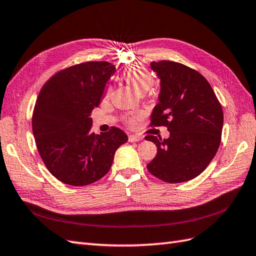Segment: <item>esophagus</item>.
Wrapping results in <instances>:
<instances>
[{"label": "esophagus", "instance_id": "esophagus-1", "mask_svg": "<svg viewBox=\"0 0 256 256\" xmlns=\"http://www.w3.org/2000/svg\"><path fill=\"white\" fill-rule=\"evenodd\" d=\"M142 138H140V136H136V135H130L128 136V142H138V140H142Z\"/></svg>", "mask_w": 256, "mask_h": 256}]
</instances>
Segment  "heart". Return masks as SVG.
I'll return each mask as SVG.
<instances>
[{
  "label": "heart",
  "mask_w": 256,
  "mask_h": 256,
  "mask_svg": "<svg viewBox=\"0 0 256 256\" xmlns=\"http://www.w3.org/2000/svg\"><path fill=\"white\" fill-rule=\"evenodd\" d=\"M122 76L123 80H126L134 90L140 94H145L148 89L154 85V82H155V77H154V74L150 70H148L147 68L142 66H138V65H133V66L128 68L123 72ZM109 92L110 86H106L104 90V96H108ZM140 118H142L140 112H135V114L126 116V122L128 126H135Z\"/></svg>",
  "instance_id": "1"
}]
</instances>
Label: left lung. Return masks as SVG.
I'll list each match as a JSON object with an SVG mask.
<instances>
[{
  "mask_svg": "<svg viewBox=\"0 0 256 256\" xmlns=\"http://www.w3.org/2000/svg\"><path fill=\"white\" fill-rule=\"evenodd\" d=\"M150 66L162 82V90L150 126H166L170 136H146L157 146V155L147 169L168 183L192 180L206 169L220 145L222 104L198 70L167 60L152 62Z\"/></svg>",
  "mask_w": 256,
  "mask_h": 256,
  "instance_id": "8db88e82",
  "label": "left lung"
}]
</instances>
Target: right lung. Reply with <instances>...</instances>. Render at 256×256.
<instances>
[{
	"label": "right lung",
	"mask_w": 256,
	"mask_h": 256,
	"mask_svg": "<svg viewBox=\"0 0 256 256\" xmlns=\"http://www.w3.org/2000/svg\"><path fill=\"white\" fill-rule=\"evenodd\" d=\"M114 70L106 61L75 64L50 77L38 94L32 120L38 152L50 174L68 186L101 179L116 150L128 142L116 126L100 135L92 133L90 114Z\"/></svg>",
	"instance_id": "1"
}]
</instances>
